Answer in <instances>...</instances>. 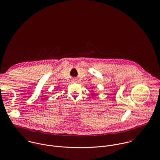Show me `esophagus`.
<instances>
[{
  "mask_svg": "<svg viewBox=\"0 0 160 160\" xmlns=\"http://www.w3.org/2000/svg\"><path fill=\"white\" fill-rule=\"evenodd\" d=\"M75 80H76L75 79H73V82H74V81H75Z\"/></svg>",
  "mask_w": 160,
  "mask_h": 160,
  "instance_id": "34e87169",
  "label": "esophagus"
}]
</instances>
